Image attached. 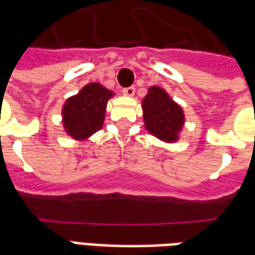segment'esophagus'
Instances as JSON below:
<instances>
[{
  "label": "esophagus",
  "mask_w": 255,
  "mask_h": 255,
  "mask_svg": "<svg viewBox=\"0 0 255 255\" xmlns=\"http://www.w3.org/2000/svg\"><path fill=\"white\" fill-rule=\"evenodd\" d=\"M123 94L128 95V97H132L135 94V87L133 86H129V87H124L123 89Z\"/></svg>",
  "instance_id": "1"
}]
</instances>
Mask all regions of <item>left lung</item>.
<instances>
[{"instance_id":"1","label":"left lung","mask_w":255,"mask_h":255,"mask_svg":"<svg viewBox=\"0 0 255 255\" xmlns=\"http://www.w3.org/2000/svg\"><path fill=\"white\" fill-rule=\"evenodd\" d=\"M142 106L144 126L150 132L166 142L176 140L184 123L182 108L160 87H150Z\"/></svg>"}]
</instances>
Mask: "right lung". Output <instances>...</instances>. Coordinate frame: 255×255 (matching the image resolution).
I'll return each mask as SVG.
<instances>
[{"mask_svg": "<svg viewBox=\"0 0 255 255\" xmlns=\"http://www.w3.org/2000/svg\"><path fill=\"white\" fill-rule=\"evenodd\" d=\"M112 91L98 83H89L75 97L65 102L63 109L64 126L75 139H83L97 132L102 124L108 100Z\"/></svg>", "mask_w": 255, "mask_h": 255, "instance_id": "obj_1", "label": "right lung"}]
</instances>
